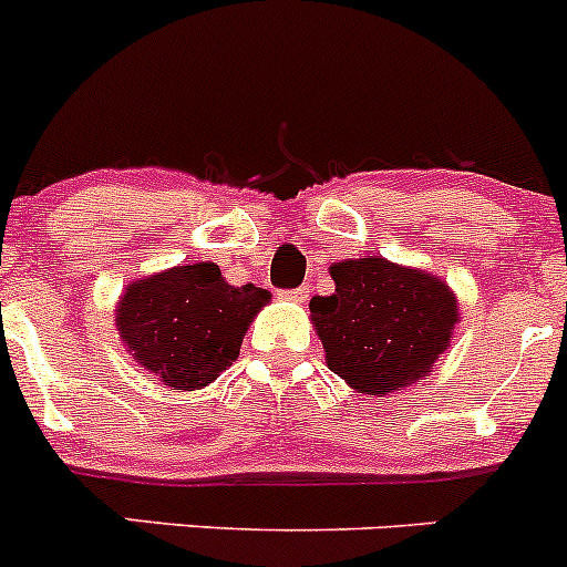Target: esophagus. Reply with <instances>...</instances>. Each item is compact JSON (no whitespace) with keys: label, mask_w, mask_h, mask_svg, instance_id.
<instances>
[{"label":"esophagus","mask_w":567,"mask_h":567,"mask_svg":"<svg viewBox=\"0 0 567 567\" xmlns=\"http://www.w3.org/2000/svg\"><path fill=\"white\" fill-rule=\"evenodd\" d=\"M284 297H289V300H295V302H306L308 300V286H297V289L284 291Z\"/></svg>","instance_id":"1"}]
</instances>
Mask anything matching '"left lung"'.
Masks as SVG:
<instances>
[{"label":"left lung","instance_id":"left-lung-1","mask_svg":"<svg viewBox=\"0 0 567 567\" xmlns=\"http://www.w3.org/2000/svg\"><path fill=\"white\" fill-rule=\"evenodd\" d=\"M330 276L336 291L313 297L311 319L330 371L358 393H395L451 347L458 302L440 278L373 256L338 261Z\"/></svg>","mask_w":567,"mask_h":567}]
</instances>
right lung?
<instances>
[{"instance_id": "add662e5", "label": "right lung", "mask_w": 567, "mask_h": 567, "mask_svg": "<svg viewBox=\"0 0 567 567\" xmlns=\"http://www.w3.org/2000/svg\"><path fill=\"white\" fill-rule=\"evenodd\" d=\"M267 302V289L226 284L215 261H198L127 286L116 330L142 369L174 390H198L235 363Z\"/></svg>"}]
</instances>
